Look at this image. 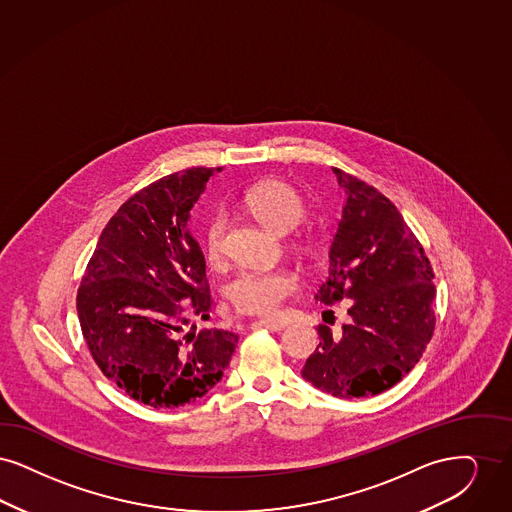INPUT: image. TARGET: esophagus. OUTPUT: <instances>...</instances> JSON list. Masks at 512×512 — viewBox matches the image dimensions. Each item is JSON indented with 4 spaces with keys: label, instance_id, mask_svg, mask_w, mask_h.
<instances>
[{
    "label": "esophagus",
    "instance_id": "esophagus-1",
    "mask_svg": "<svg viewBox=\"0 0 512 512\" xmlns=\"http://www.w3.org/2000/svg\"><path fill=\"white\" fill-rule=\"evenodd\" d=\"M252 327L254 329H267V331H281L285 325L281 323V321H277V319H258V321H254L252 323Z\"/></svg>",
    "mask_w": 512,
    "mask_h": 512
}]
</instances>
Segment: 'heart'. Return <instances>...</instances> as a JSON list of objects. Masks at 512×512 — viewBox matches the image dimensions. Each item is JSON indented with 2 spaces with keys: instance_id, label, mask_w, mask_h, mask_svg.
<instances>
[{
  "instance_id": "b5f03b06",
  "label": "heart",
  "mask_w": 512,
  "mask_h": 512,
  "mask_svg": "<svg viewBox=\"0 0 512 512\" xmlns=\"http://www.w3.org/2000/svg\"><path fill=\"white\" fill-rule=\"evenodd\" d=\"M246 210L275 233H289L306 216L304 199L283 181H264L245 197ZM227 220L214 214L204 229V250L210 262L222 258ZM298 287L289 269H243L227 285V298L243 313L271 315Z\"/></svg>"
}]
</instances>
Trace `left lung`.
<instances>
[{
  "label": "left lung",
  "instance_id": "1",
  "mask_svg": "<svg viewBox=\"0 0 512 512\" xmlns=\"http://www.w3.org/2000/svg\"><path fill=\"white\" fill-rule=\"evenodd\" d=\"M346 193L329 250V277L315 300L350 302L342 333L317 329L302 377L336 398L392 388L423 356L434 333V273L398 208L375 187L334 168Z\"/></svg>",
  "mask_w": 512,
  "mask_h": 512
}]
</instances>
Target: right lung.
Segmentation results:
<instances>
[{
	"label": "right lung",
	"mask_w": 512,
	"mask_h": 512,
	"mask_svg": "<svg viewBox=\"0 0 512 512\" xmlns=\"http://www.w3.org/2000/svg\"><path fill=\"white\" fill-rule=\"evenodd\" d=\"M222 168H218L220 172ZM214 168H189L126 200L103 229L78 289L84 340L101 373L155 409L199 400L223 377L237 334L208 319L210 289L187 223Z\"/></svg>",
	"instance_id": "right-lung-1"
}]
</instances>
